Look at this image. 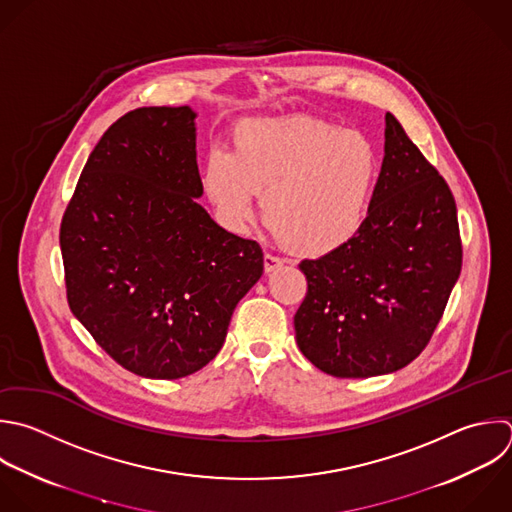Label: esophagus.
Wrapping results in <instances>:
<instances>
[{
    "instance_id": "obj_1",
    "label": "esophagus",
    "mask_w": 512,
    "mask_h": 512,
    "mask_svg": "<svg viewBox=\"0 0 512 512\" xmlns=\"http://www.w3.org/2000/svg\"><path fill=\"white\" fill-rule=\"evenodd\" d=\"M282 258L280 256H276V254H272V252H266L264 254V270L266 272H274L276 268H280L282 266Z\"/></svg>"
}]
</instances>
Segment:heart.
<instances>
[{"mask_svg": "<svg viewBox=\"0 0 512 512\" xmlns=\"http://www.w3.org/2000/svg\"><path fill=\"white\" fill-rule=\"evenodd\" d=\"M378 176L380 156L366 136L290 116L246 122L232 152L208 154L202 184L226 224L250 222L258 194L266 222L286 244L324 256L360 232Z\"/></svg>", "mask_w": 512, "mask_h": 512, "instance_id": "heart-1", "label": "heart"}]
</instances>
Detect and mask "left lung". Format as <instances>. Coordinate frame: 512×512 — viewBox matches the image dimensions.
I'll return each instance as SVG.
<instances>
[{"label": "left lung", "instance_id": "1", "mask_svg": "<svg viewBox=\"0 0 512 512\" xmlns=\"http://www.w3.org/2000/svg\"><path fill=\"white\" fill-rule=\"evenodd\" d=\"M460 268L452 192L386 114L384 160L364 226L346 246L300 262L308 292L294 316L298 348L338 378L400 370L428 344Z\"/></svg>", "mask_w": 512, "mask_h": 512}]
</instances>
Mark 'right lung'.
<instances>
[{"instance_id":"right-lung-1","label":"right lung","mask_w":512,"mask_h":512,"mask_svg":"<svg viewBox=\"0 0 512 512\" xmlns=\"http://www.w3.org/2000/svg\"><path fill=\"white\" fill-rule=\"evenodd\" d=\"M196 112L138 108L90 154L60 228L68 304L126 370L174 380L222 348L260 280L258 242L220 228L196 198Z\"/></svg>"}]
</instances>
